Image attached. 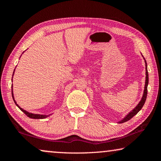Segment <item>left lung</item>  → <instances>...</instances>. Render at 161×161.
<instances>
[{"label":"left lung","instance_id":"left-lung-1","mask_svg":"<svg viewBox=\"0 0 161 161\" xmlns=\"http://www.w3.org/2000/svg\"><path fill=\"white\" fill-rule=\"evenodd\" d=\"M144 60H145V63H146V82H145V87H144V92H143V94L142 97V99L140 101V102L138 103V104L136 106V107L133 108V109L130 111V113L128 114V115L124 117V119H123L121 121H119V124L121 123H124L127 121H129L131 118H133V116L137 114V113L139 111L142 107H143L144 103H145V102L146 100V97H147V94H148V69H147V63L145 58H143Z\"/></svg>","mask_w":161,"mask_h":161}]
</instances>
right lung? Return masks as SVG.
Listing matches in <instances>:
<instances>
[{
  "label": "right lung",
  "instance_id": "right-lung-1",
  "mask_svg": "<svg viewBox=\"0 0 161 161\" xmlns=\"http://www.w3.org/2000/svg\"><path fill=\"white\" fill-rule=\"evenodd\" d=\"M24 53V52H23ZM15 71V70H14ZM13 74H14V72H13ZM12 96H13V100H14V102H15V103L16 104V106H17V107L20 108V109L23 111V112L24 113V114H25V115L27 116H28L29 118H31V119H45V118H47V117H48L50 115H42V114H32V113H30V112H28V111H25V110H24V109H23V108H20V107H19V106L17 104V103H16V102L15 101V99H14V97H13V85H12Z\"/></svg>",
  "mask_w": 161,
  "mask_h": 161
}]
</instances>
